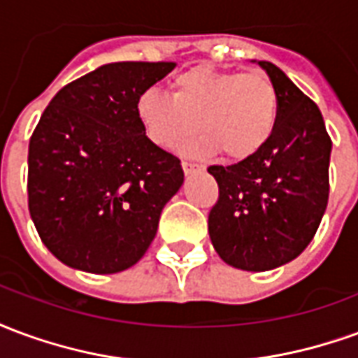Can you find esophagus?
<instances>
[{
    "label": "esophagus",
    "instance_id": "esophagus-1",
    "mask_svg": "<svg viewBox=\"0 0 358 358\" xmlns=\"http://www.w3.org/2000/svg\"><path fill=\"white\" fill-rule=\"evenodd\" d=\"M182 169H184V174L189 176V174H195V172L201 171L203 166H199V164L195 163H189V161H182Z\"/></svg>",
    "mask_w": 358,
    "mask_h": 358
}]
</instances>
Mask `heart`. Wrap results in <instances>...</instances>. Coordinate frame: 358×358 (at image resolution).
<instances>
[{
    "mask_svg": "<svg viewBox=\"0 0 358 358\" xmlns=\"http://www.w3.org/2000/svg\"><path fill=\"white\" fill-rule=\"evenodd\" d=\"M278 92L263 73L192 66L171 80V95L141 90L134 115L153 145L172 151L199 128L184 153L226 161L249 159L268 143L278 120Z\"/></svg>",
    "mask_w": 358,
    "mask_h": 358,
    "instance_id": "b5f03b06",
    "label": "heart"
}]
</instances>
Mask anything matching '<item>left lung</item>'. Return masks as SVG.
<instances>
[{
    "mask_svg": "<svg viewBox=\"0 0 358 358\" xmlns=\"http://www.w3.org/2000/svg\"><path fill=\"white\" fill-rule=\"evenodd\" d=\"M259 65L280 101L272 138L249 159L207 169L218 184L210 241L224 263L251 272L299 257L315 238L330 194L331 140L318 105L276 65Z\"/></svg>",
    "mask_w": 358,
    "mask_h": 358,
    "instance_id": "obj_1",
    "label": "left lung"
}]
</instances>
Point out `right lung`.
<instances>
[{
  "mask_svg": "<svg viewBox=\"0 0 358 358\" xmlns=\"http://www.w3.org/2000/svg\"><path fill=\"white\" fill-rule=\"evenodd\" d=\"M174 66L103 65L59 90L43 110L28 145V209L61 263L115 274L151 245L184 171L145 138L134 101Z\"/></svg>",
  "mask_w": 358,
  "mask_h": 358,
  "instance_id": "obj_1",
  "label": "right lung"
}]
</instances>
